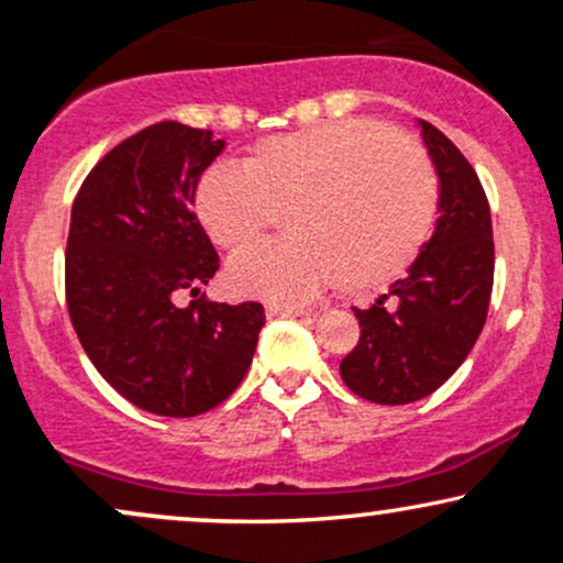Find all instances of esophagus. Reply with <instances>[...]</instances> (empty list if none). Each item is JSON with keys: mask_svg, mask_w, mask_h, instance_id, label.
<instances>
[{"mask_svg": "<svg viewBox=\"0 0 563 563\" xmlns=\"http://www.w3.org/2000/svg\"><path fill=\"white\" fill-rule=\"evenodd\" d=\"M264 312H267V318H303V314H312L309 309L294 307V303H267Z\"/></svg>", "mask_w": 563, "mask_h": 563, "instance_id": "1", "label": "esophagus"}]
</instances>
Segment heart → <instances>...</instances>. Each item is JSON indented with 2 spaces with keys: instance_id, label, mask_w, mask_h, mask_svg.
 Returning a JSON list of instances; mask_svg holds the SVG:
<instances>
[{
  "instance_id": "heart-1",
  "label": "heart",
  "mask_w": 563,
  "mask_h": 563,
  "mask_svg": "<svg viewBox=\"0 0 563 563\" xmlns=\"http://www.w3.org/2000/svg\"><path fill=\"white\" fill-rule=\"evenodd\" d=\"M192 209L209 241L241 251L280 217L286 241L235 256L241 296L299 301L339 280L371 290L418 260L437 222L434 166L416 140L371 119L325 121L262 140L241 169L200 174Z\"/></svg>"
}]
</instances>
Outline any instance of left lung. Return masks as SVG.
<instances>
[{
    "mask_svg": "<svg viewBox=\"0 0 563 563\" xmlns=\"http://www.w3.org/2000/svg\"><path fill=\"white\" fill-rule=\"evenodd\" d=\"M423 142L439 177V219L410 273L371 309L354 307L360 341L341 360L357 397L407 405L461 367L487 320L495 277L493 217L468 158L429 121Z\"/></svg>",
    "mask_w": 563,
    "mask_h": 563,
    "instance_id": "1",
    "label": "left lung"
}]
</instances>
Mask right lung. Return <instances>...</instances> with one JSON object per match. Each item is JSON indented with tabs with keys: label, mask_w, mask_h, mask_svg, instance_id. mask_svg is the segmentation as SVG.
<instances>
[{
	"label": "right lung",
	"mask_w": 563,
	"mask_h": 563,
	"mask_svg": "<svg viewBox=\"0 0 563 563\" xmlns=\"http://www.w3.org/2000/svg\"><path fill=\"white\" fill-rule=\"evenodd\" d=\"M224 142L161 121L97 161L74 200L66 303L84 352L134 407L192 418L238 389L264 325L260 301L217 303L200 286L219 256L192 192ZM190 292L194 301H176Z\"/></svg>",
	"instance_id": "1"
}]
</instances>
